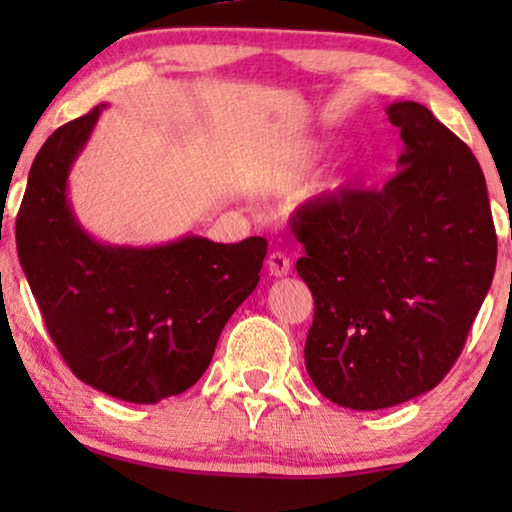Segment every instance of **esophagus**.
<instances>
[{"label": "esophagus", "mask_w": 512, "mask_h": 512, "mask_svg": "<svg viewBox=\"0 0 512 512\" xmlns=\"http://www.w3.org/2000/svg\"><path fill=\"white\" fill-rule=\"evenodd\" d=\"M268 272L272 277H286L291 272V261L284 251H272L268 256Z\"/></svg>", "instance_id": "esophagus-1"}]
</instances>
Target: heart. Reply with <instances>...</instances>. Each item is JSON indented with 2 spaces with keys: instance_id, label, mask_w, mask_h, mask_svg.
Listing matches in <instances>:
<instances>
[{
  "instance_id": "obj_1",
  "label": "heart",
  "mask_w": 512,
  "mask_h": 512,
  "mask_svg": "<svg viewBox=\"0 0 512 512\" xmlns=\"http://www.w3.org/2000/svg\"><path fill=\"white\" fill-rule=\"evenodd\" d=\"M319 158V146L305 144L298 149L286 151L282 158H277L261 177V188L268 193L277 191H289L296 184H300L307 177V172L312 170L314 163Z\"/></svg>"
}]
</instances>
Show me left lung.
Here are the masks:
<instances>
[{
    "instance_id": "obj_1",
    "label": "left lung",
    "mask_w": 512,
    "mask_h": 512,
    "mask_svg": "<svg viewBox=\"0 0 512 512\" xmlns=\"http://www.w3.org/2000/svg\"><path fill=\"white\" fill-rule=\"evenodd\" d=\"M405 149L380 191L340 188L298 209L314 319L305 368L328 401L382 410L431 391L466 345L496 268L485 174L424 104L396 102Z\"/></svg>"
}]
</instances>
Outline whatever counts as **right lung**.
Instances as JSON below:
<instances>
[{
	"mask_svg": "<svg viewBox=\"0 0 512 512\" xmlns=\"http://www.w3.org/2000/svg\"><path fill=\"white\" fill-rule=\"evenodd\" d=\"M104 104L53 132L16 219L23 272L48 335L81 382L128 403L184 394L261 279L265 237H181L149 249L95 242L67 202V174Z\"/></svg>",
	"mask_w": 512,
	"mask_h": 512,
	"instance_id": "add662e5",
	"label": "right lung"
}]
</instances>
